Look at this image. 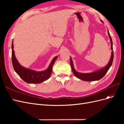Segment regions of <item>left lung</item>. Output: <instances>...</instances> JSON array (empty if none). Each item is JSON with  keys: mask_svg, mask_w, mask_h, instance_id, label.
Returning <instances> with one entry per match:
<instances>
[{"mask_svg": "<svg viewBox=\"0 0 124 124\" xmlns=\"http://www.w3.org/2000/svg\"><path fill=\"white\" fill-rule=\"evenodd\" d=\"M108 36H109L110 37V39L111 41V50L113 51L112 52V54L111 56V58L109 62H108V64L104 67L103 68L97 71H95V72H93L92 73H79L77 72L76 70L74 69L73 65V62L72 59L70 57V64H71V69H72V71L74 74V76L78 78H80V79L85 81H97V80H99L101 79V78H102L104 75L106 74V73L108 72V70L110 68L111 66L112 65V63L113 62V57H114V54H113V43H112V40L111 37L110 35L109 32L108 31Z\"/></svg>", "mask_w": 124, "mask_h": 124, "instance_id": "obj_1", "label": "left lung"}]
</instances>
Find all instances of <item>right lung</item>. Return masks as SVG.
I'll return each mask as SVG.
<instances>
[{"instance_id":"add662e5","label":"right lung","mask_w":124,"mask_h":124,"mask_svg":"<svg viewBox=\"0 0 124 124\" xmlns=\"http://www.w3.org/2000/svg\"><path fill=\"white\" fill-rule=\"evenodd\" d=\"M13 43H12V62L13 68L15 71L19 76L22 80L26 83L31 84H38L44 81L47 80L50 78L52 72V67L57 59V56H56L52 60L48 68L46 70L40 72L28 69L22 67L16 60L15 57L13 50Z\"/></svg>"}]
</instances>
